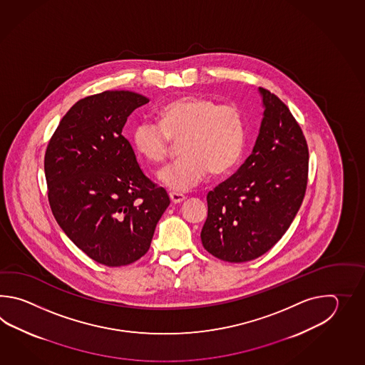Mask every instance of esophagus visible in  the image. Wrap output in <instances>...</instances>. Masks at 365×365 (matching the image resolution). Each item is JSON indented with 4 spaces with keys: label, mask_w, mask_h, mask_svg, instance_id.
<instances>
[{
    "label": "esophagus",
    "mask_w": 365,
    "mask_h": 365,
    "mask_svg": "<svg viewBox=\"0 0 365 365\" xmlns=\"http://www.w3.org/2000/svg\"><path fill=\"white\" fill-rule=\"evenodd\" d=\"M170 198H171L173 205H178V203L185 201V195L181 193H176V192H171V193H170Z\"/></svg>",
    "instance_id": "esophagus-1"
}]
</instances>
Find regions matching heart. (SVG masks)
Returning a JSON list of instances; mask_svg holds the SVG:
<instances>
[{
    "mask_svg": "<svg viewBox=\"0 0 365 365\" xmlns=\"http://www.w3.org/2000/svg\"><path fill=\"white\" fill-rule=\"evenodd\" d=\"M159 122L142 120L134 126L133 146L148 163H162L180 142L181 158L165 165L158 180L173 192L200 184L207 171L223 175L240 162L247 142L244 113L232 104L185 96L165 104Z\"/></svg>",
    "mask_w": 365,
    "mask_h": 365,
    "instance_id": "obj_1",
    "label": "heart"
}]
</instances>
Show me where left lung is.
Returning <instances> with one entry per match:
<instances>
[{
    "label": "left lung",
    "mask_w": 365,
    "mask_h": 365,
    "mask_svg": "<svg viewBox=\"0 0 365 365\" xmlns=\"http://www.w3.org/2000/svg\"><path fill=\"white\" fill-rule=\"evenodd\" d=\"M264 115L252 154L207 194L203 248L227 262H247L272 249L295 219L308 181L302 128L278 96L258 87Z\"/></svg>",
    "instance_id": "1"
}]
</instances>
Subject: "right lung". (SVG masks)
I'll list each match as a JSON object with an SVG mask.
<instances>
[{"label": "right lung", "instance_id": "obj_1", "mask_svg": "<svg viewBox=\"0 0 365 365\" xmlns=\"http://www.w3.org/2000/svg\"><path fill=\"white\" fill-rule=\"evenodd\" d=\"M148 98L104 91L77 101L48 143V200L62 231L93 261L133 264L148 253L170 205L145 176L123 128Z\"/></svg>", "mask_w": 365, "mask_h": 365}]
</instances>
